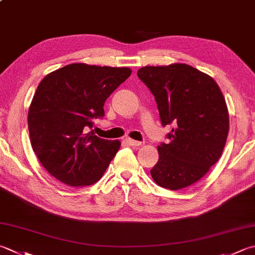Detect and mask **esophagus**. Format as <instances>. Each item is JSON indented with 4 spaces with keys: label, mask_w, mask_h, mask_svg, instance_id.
I'll list each match as a JSON object with an SVG mask.
<instances>
[{
    "label": "esophagus",
    "mask_w": 255,
    "mask_h": 255,
    "mask_svg": "<svg viewBox=\"0 0 255 255\" xmlns=\"http://www.w3.org/2000/svg\"><path fill=\"white\" fill-rule=\"evenodd\" d=\"M126 142L129 144V146H133V147H138V146H141V144H142L141 141L133 140V139H131V138H127Z\"/></svg>",
    "instance_id": "esophagus-1"
}]
</instances>
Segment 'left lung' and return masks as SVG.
Masks as SVG:
<instances>
[{
  "instance_id": "8db88e82",
  "label": "left lung",
  "mask_w": 255,
  "mask_h": 255,
  "mask_svg": "<svg viewBox=\"0 0 255 255\" xmlns=\"http://www.w3.org/2000/svg\"><path fill=\"white\" fill-rule=\"evenodd\" d=\"M157 102L162 126L172 125L169 143L158 146L150 170L170 190L191 186L220 159L229 132L226 99L216 81L187 64L146 66L137 72Z\"/></svg>"
}]
</instances>
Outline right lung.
Returning a JSON list of instances; mask_svg holds the SVG:
<instances>
[{
	"instance_id": "obj_1",
	"label": "right lung",
	"mask_w": 255,
	"mask_h": 255,
	"mask_svg": "<svg viewBox=\"0 0 255 255\" xmlns=\"http://www.w3.org/2000/svg\"><path fill=\"white\" fill-rule=\"evenodd\" d=\"M128 67L75 63L46 75L28 108V131L39 162L71 187L91 186L106 171L121 148L119 140L94 133L93 119L104 116V104L130 76Z\"/></svg>"
}]
</instances>
